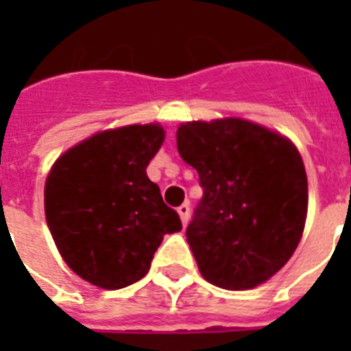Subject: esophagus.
Instances as JSON below:
<instances>
[{
    "label": "esophagus",
    "instance_id": "obj_1",
    "mask_svg": "<svg viewBox=\"0 0 351 351\" xmlns=\"http://www.w3.org/2000/svg\"><path fill=\"white\" fill-rule=\"evenodd\" d=\"M178 215H180L182 224L186 226L189 222V204H182L180 208H178Z\"/></svg>",
    "mask_w": 351,
    "mask_h": 351
}]
</instances>
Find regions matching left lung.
Returning <instances> with one entry per match:
<instances>
[{
    "label": "left lung",
    "mask_w": 351,
    "mask_h": 351,
    "mask_svg": "<svg viewBox=\"0 0 351 351\" xmlns=\"http://www.w3.org/2000/svg\"><path fill=\"white\" fill-rule=\"evenodd\" d=\"M176 145L204 191L186 230L202 277L231 291L266 282L304 230L308 178L299 151L240 118L182 123Z\"/></svg>",
    "instance_id": "8db88e82"
}]
</instances>
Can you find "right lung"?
Listing matches in <instances>:
<instances>
[{
    "label": "right lung",
    "instance_id": "1",
    "mask_svg": "<svg viewBox=\"0 0 351 351\" xmlns=\"http://www.w3.org/2000/svg\"><path fill=\"white\" fill-rule=\"evenodd\" d=\"M164 129L127 125L69 149L45 182V217L63 261L106 289L134 284L151 267L164 234L182 230L145 167Z\"/></svg>",
    "mask_w": 351,
    "mask_h": 351
}]
</instances>
